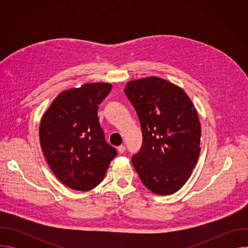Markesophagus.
I'll list each match as a JSON object with an SVG mask.
<instances>
[{
	"label": "esophagus",
	"mask_w": 248,
	"mask_h": 248,
	"mask_svg": "<svg viewBox=\"0 0 248 248\" xmlns=\"http://www.w3.org/2000/svg\"><path fill=\"white\" fill-rule=\"evenodd\" d=\"M118 151L120 154H124L125 152V146L124 145H121L118 147Z\"/></svg>",
	"instance_id": "34e87169"
}]
</instances>
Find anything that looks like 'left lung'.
<instances>
[{
    "mask_svg": "<svg viewBox=\"0 0 248 248\" xmlns=\"http://www.w3.org/2000/svg\"><path fill=\"white\" fill-rule=\"evenodd\" d=\"M124 93L143 137L132 165L150 191L172 194L189 179L200 153L201 125L194 105L183 88L157 77L128 81Z\"/></svg>",
    "mask_w": 248,
    "mask_h": 248,
    "instance_id": "obj_1",
    "label": "left lung"
}]
</instances>
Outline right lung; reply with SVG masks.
Returning <instances> with one entry per match:
<instances>
[{"instance_id": "add662e5", "label": "right lung", "mask_w": 248, "mask_h": 248, "mask_svg": "<svg viewBox=\"0 0 248 248\" xmlns=\"http://www.w3.org/2000/svg\"><path fill=\"white\" fill-rule=\"evenodd\" d=\"M112 90L107 82L61 92L42 116L40 144L54 174L65 186L87 191L104 179L117 150L106 142L98 105Z\"/></svg>"}]
</instances>
